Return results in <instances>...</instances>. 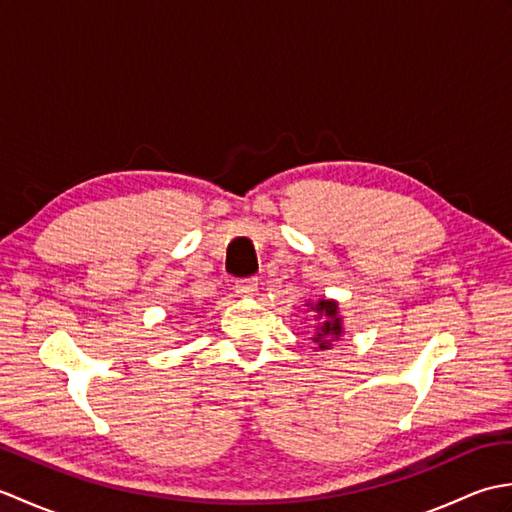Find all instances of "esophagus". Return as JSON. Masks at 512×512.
Masks as SVG:
<instances>
[{
  "mask_svg": "<svg viewBox=\"0 0 512 512\" xmlns=\"http://www.w3.org/2000/svg\"><path fill=\"white\" fill-rule=\"evenodd\" d=\"M235 292L239 297H250L257 292V279H239L235 284Z\"/></svg>",
  "mask_w": 512,
  "mask_h": 512,
  "instance_id": "obj_1",
  "label": "esophagus"
}]
</instances>
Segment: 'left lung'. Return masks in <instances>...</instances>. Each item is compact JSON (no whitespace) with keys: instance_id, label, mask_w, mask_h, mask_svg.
I'll list each match as a JSON object with an SVG mask.
<instances>
[{"instance_id":"1","label":"left lung","mask_w":512,"mask_h":512,"mask_svg":"<svg viewBox=\"0 0 512 512\" xmlns=\"http://www.w3.org/2000/svg\"><path fill=\"white\" fill-rule=\"evenodd\" d=\"M306 306L314 314V321H317L312 334L314 350H332V345L336 341H341V336L345 332L339 301L319 297L317 301L308 299Z\"/></svg>"}]
</instances>
